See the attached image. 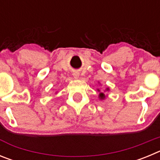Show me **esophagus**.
Wrapping results in <instances>:
<instances>
[{
    "label": "esophagus",
    "mask_w": 160,
    "mask_h": 160,
    "mask_svg": "<svg viewBox=\"0 0 160 160\" xmlns=\"http://www.w3.org/2000/svg\"><path fill=\"white\" fill-rule=\"evenodd\" d=\"M73 78H74L78 79L79 78V75H80V74H79L78 72L75 71V72H74V73H73Z\"/></svg>",
    "instance_id": "1"
}]
</instances>
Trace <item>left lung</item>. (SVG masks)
I'll return each instance as SVG.
<instances>
[{
	"mask_svg": "<svg viewBox=\"0 0 160 160\" xmlns=\"http://www.w3.org/2000/svg\"><path fill=\"white\" fill-rule=\"evenodd\" d=\"M97 90L98 91V92H99V94H98V98H99V100L102 101V100L106 99V98L107 97V96L105 94V92L109 91V90H110V88H109V87H107V88L103 90V91H101V90H100V89H97Z\"/></svg>",
	"mask_w": 160,
	"mask_h": 160,
	"instance_id": "1",
	"label": "left lung"
}]
</instances>
